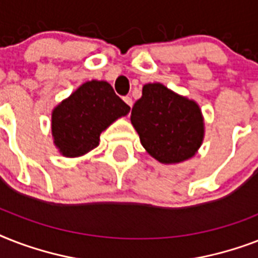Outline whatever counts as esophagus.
I'll use <instances>...</instances> for the list:
<instances>
[{"mask_svg":"<svg viewBox=\"0 0 258 258\" xmlns=\"http://www.w3.org/2000/svg\"><path fill=\"white\" fill-rule=\"evenodd\" d=\"M123 100H124L125 103H127V105H128L130 108L133 107V99H131V97H130V96H124V97H123Z\"/></svg>","mask_w":258,"mask_h":258,"instance_id":"34e87169","label":"esophagus"}]
</instances>
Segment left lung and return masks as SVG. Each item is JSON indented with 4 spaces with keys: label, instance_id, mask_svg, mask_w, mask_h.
Listing matches in <instances>:
<instances>
[{
    "label": "left lung",
    "instance_id": "8db88e82",
    "mask_svg": "<svg viewBox=\"0 0 258 258\" xmlns=\"http://www.w3.org/2000/svg\"><path fill=\"white\" fill-rule=\"evenodd\" d=\"M131 121L142 146L161 163L191 158L204 139V119L196 101L159 83L143 87L142 97L131 111Z\"/></svg>",
    "mask_w": 258,
    "mask_h": 258
}]
</instances>
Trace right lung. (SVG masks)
Masks as SVG:
<instances>
[{
	"instance_id": "1",
	"label": "right lung",
	"mask_w": 258,
	"mask_h": 258,
	"mask_svg": "<svg viewBox=\"0 0 258 258\" xmlns=\"http://www.w3.org/2000/svg\"><path fill=\"white\" fill-rule=\"evenodd\" d=\"M130 107L107 82L84 83L52 112V135L64 157H80L99 146L101 131Z\"/></svg>"
}]
</instances>
